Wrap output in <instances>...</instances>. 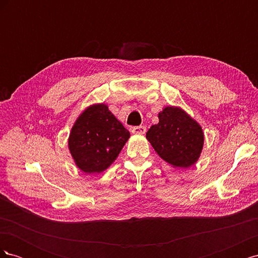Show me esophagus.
I'll return each mask as SVG.
<instances>
[{
  "mask_svg": "<svg viewBox=\"0 0 258 258\" xmlns=\"http://www.w3.org/2000/svg\"><path fill=\"white\" fill-rule=\"evenodd\" d=\"M131 132L134 135H144L146 132V128L144 126H138V127H134L131 129Z\"/></svg>",
  "mask_w": 258,
  "mask_h": 258,
  "instance_id": "obj_1",
  "label": "esophagus"
}]
</instances>
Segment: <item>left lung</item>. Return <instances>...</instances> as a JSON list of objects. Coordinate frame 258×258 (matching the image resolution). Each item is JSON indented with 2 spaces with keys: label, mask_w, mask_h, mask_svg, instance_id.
I'll return each mask as SVG.
<instances>
[{
  "label": "left lung",
  "mask_w": 258,
  "mask_h": 258,
  "mask_svg": "<svg viewBox=\"0 0 258 258\" xmlns=\"http://www.w3.org/2000/svg\"><path fill=\"white\" fill-rule=\"evenodd\" d=\"M159 122L146 132V139L160 157L175 168H189L204 147L200 124L179 107L167 106L158 114Z\"/></svg>",
  "instance_id": "obj_1"
}]
</instances>
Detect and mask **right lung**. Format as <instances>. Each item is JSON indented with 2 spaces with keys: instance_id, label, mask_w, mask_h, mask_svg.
Listing matches in <instances>:
<instances>
[{
  "instance_id": "add662e5",
  "label": "right lung",
  "mask_w": 258,
  "mask_h": 258,
  "mask_svg": "<svg viewBox=\"0 0 258 258\" xmlns=\"http://www.w3.org/2000/svg\"><path fill=\"white\" fill-rule=\"evenodd\" d=\"M129 137V131L107 105L95 104L86 108L75 121L69 150L85 173H100L112 165Z\"/></svg>"
}]
</instances>
